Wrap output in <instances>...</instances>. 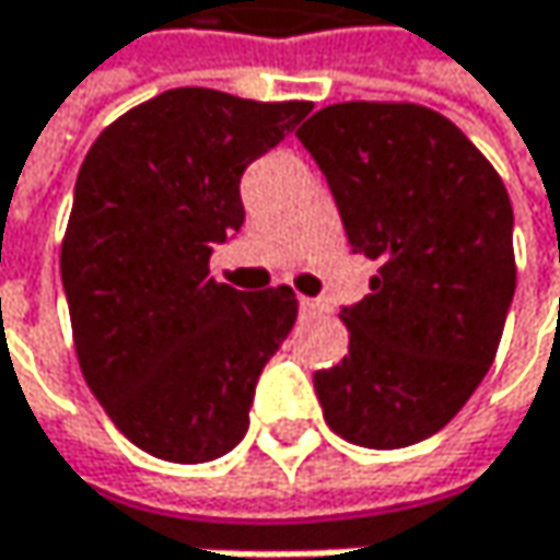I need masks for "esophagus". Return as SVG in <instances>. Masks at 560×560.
I'll use <instances>...</instances> for the list:
<instances>
[{"mask_svg":"<svg viewBox=\"0 0 560 560\" xmlns=\"http://www.w3.org/2000/svg\"><path fill=\"white\" fill-rule=\"evenodd\" d=\"M301 311L311 314V311H320V301H311V298H301Z\"/></svg>","mask_w":560,"mask_h":560,"instance_id":"obj_1","label":"esophagus"}]
</instances>
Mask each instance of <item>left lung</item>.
Instances as JSON below:
<instances>
[{"instance_id":"left-lung-1","label":"left lung","mask_w":560,"mask_h":560,"mask_svg":"<svg viewBox=\"0 0 560 560\" xmlns=\"http://www.w3.org/2000/svg\"><path fill=\"white\" fill-rule=\"evenodd\" d=\"M327 174L350 249L380 276L340 320L350 353L314 373L324 421L395 451L438 434L497 360L515 291L512 203L487 155L418 103L353 100L298 132Z\"/></svg>"}]
</instances>
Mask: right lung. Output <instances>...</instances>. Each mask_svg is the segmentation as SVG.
Returning <instances> with one entry per match:
<instances>
[{"mask_svg":"<svg viewBox=\"0 0 560 560\" xmlns=\"http://www.w3.org/2000/svg\"><path fill=\"white\" fill-rule=\"evenodd\" d=\"M307 113V100L177 86L109 122L80 165L60 243L77 363L109 421L159 460L233 451L294 327L288 284L236 291L210 276V253L243 226V171Z\"/></svg>","mask_w":560,"mask_h":560,"instance_id":"1","label":"right lung"}]
</instances>
